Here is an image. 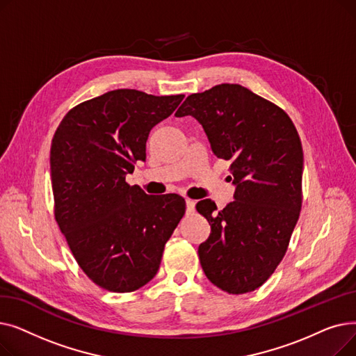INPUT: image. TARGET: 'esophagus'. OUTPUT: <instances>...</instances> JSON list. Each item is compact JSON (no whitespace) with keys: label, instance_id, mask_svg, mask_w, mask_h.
Listing matches in <instances>:
<instances>
[{"label":"esophagus","instance_id":"1","mask_svg":"<svg viewBox=\"0 0 356 356\" xmlns=\"http://www.w3.org/2000/svg\"><path fill=\"white\" fill-rule=\"evenodd\" d=\"M195 200L193 199H189V197H186V211H188V213H192V212H195Z\"/></svg>","mask_w":356,"mask_h":356}]
</instances>
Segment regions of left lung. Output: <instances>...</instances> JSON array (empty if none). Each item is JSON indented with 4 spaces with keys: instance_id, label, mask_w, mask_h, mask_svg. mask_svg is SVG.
I'll return each mask as SVG.
<instances>
[{
    "instance_id": "1",
    "label": "left lung",
    "mask_w": 356,
    "mask_h": 356,
    "mask_svg": "<svg viewBox=\"0 0 356 356\" xmlns=\"http://www.w3.org/2000/svg\"><path fill=\"white\" fill-rule=\"evenodd\" d=\"M184 115L202 124L219 159L232 161L236 186L222 211L211 199L196 204L211 225L199 245L200 266L223 291H254L282 263L300 215V137L284 109L236 83L192 93L176 112Z\"/></svg>"
}]
</instances>
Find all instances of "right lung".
Here are the masks:
<instances>
[{
    "instance_id": "obj_1",
    "label": "right lung",
    "mask_w": 356,
    "mask_h": 356,
    "mask_svg": "<svg viewBox=\"0 0 356 356\" xmlns=\"http://www.w3.org/2000/svg\"><path fill=\"white\" fill-rule=\"evenodd\" d=\"M183 98L111 90L73 106L53 136L54 219L82 271L108 291L145 286L184 215L181 196H149L125 181L145 160L149 131Z\"/></svg>"
}]
</instances>
